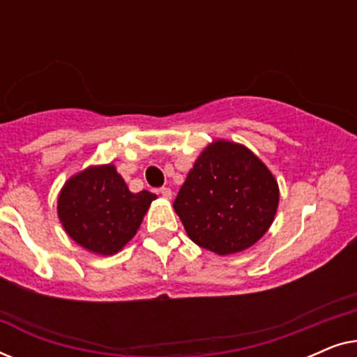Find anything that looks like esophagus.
<instances>
[{
    "instance_id": "1",
    "label": "esophagus",
    "mask_w": 357,
    "mask_h": 357,
    "mask_svg": "<svg viewBox=\"0 0 357 357\" xmlns=\"http://www.w3.org/2000/svg\"><path fill=\"white\" fill-rule=\"evenodd\" d=\"M159 193L160 195H162V197L165 198V199H172V190H170V188H167V187H162V188H160L159 190Z\"/></svg>"
}]
</instances>
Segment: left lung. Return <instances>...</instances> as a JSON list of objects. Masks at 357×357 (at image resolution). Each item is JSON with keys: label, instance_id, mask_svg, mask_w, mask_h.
I'll use <instances>...</instances> for the list:
<instances>
[{"label": "left lung", "instance_id": "left-lung-1", "mask_svg": "<svg viewBox=\"0 0 357 357\" xmlns=\"http://www.w3.org/2000/svg\"><path fill=\"white\" fill-rule=\"evenodd\" d=\"M280 187L247 146L214 139L195 160L174 202L188 237L218 255L247 250L275 221Z\"/></svg>", "mask_w": 357, "mask_h": 357}]
</instances>
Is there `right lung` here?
<instances>
[{
	"label": "right lung",
	"instance_id": "1",
	"mask_svg": "<svg viewBox=\"0 0 357 357\" xmlns=\"http://www.w3.org/2000/svg\"><path fill=\"white\" fill-rule=\"evenodd\" d=\"M154 193H131L114 164L89 165L58 195L56 213L77 245L96 255H115L136 236Z\"/></svg>",
	"mask_w": 357,
	"mask_h": 357
}]
</instances>
